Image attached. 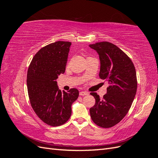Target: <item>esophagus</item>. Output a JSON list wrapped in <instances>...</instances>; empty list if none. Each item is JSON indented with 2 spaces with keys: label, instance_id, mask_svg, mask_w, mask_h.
I'll list each match as a JSON object with an SVG mask.
<instances>
[{
  "label": "esophagus",
  "instance_id": "esophagus-1",
  "mask_svg": "<svg viewBox=\"0 0 158 158\" xmlns=\"http://www.w3.org/2000/svg\"><path fill=\"white\" fill-rule=\"evenodd\" d=\"M88 95V93L86 92H80V95H82V96H84V95Z\"/></svg>",
  "mask_w": 158,
  "mask_h": 158
}]
</instances>
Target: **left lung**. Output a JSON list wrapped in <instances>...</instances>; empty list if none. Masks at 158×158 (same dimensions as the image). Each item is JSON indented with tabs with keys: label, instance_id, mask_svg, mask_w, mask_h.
<instances>
[{
	"label": "left lung",
	"instance_id": "1",
	"mask_svg": "<svg viewBox=\"0 0 158 158\" xmlns=\"http://www.w3.org/2000/svg\"><path fill=\"white\" fill-rule=\"evenodd\" d=\"M89 46L99 55V78L107 80L109 84L103 99L97 93H90L95 99V105L89 109L90 116L98 126L110 128L125 117L135 98V67L125 52L111 43L103 41Z\"/></svg>",
	"mask_w": 158,
	"mask_h": 158
}]
</instances>
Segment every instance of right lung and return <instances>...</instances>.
<instances>
[{
  "instance_id": "1",
  "label": "right lung",
  "mask_w": 158,
  "mask_h": 158,
  "mask_svg": "<svg viewBox=\"0 0 158 158\" xmlns=\"http://www.w3.org/2000/svg\"><path fill=\"white\" fill-rule=\"evenodd\" d=\"M71 42L59 41L41 48L33 56L27 74L31 106L41 121L50 126L63 125L71 116L77 89L61 92L56 80L65 72Z\"/></svg>"
}]
</instances>
